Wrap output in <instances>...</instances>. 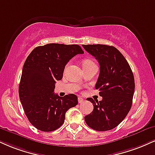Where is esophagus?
Here are the masks:
<instances>
[{
  "label": "esophagus",
  "instance_id": "esophagus-1",
  "mask_svg": "<svg viewBox=\"0 0 155 155\" xmlns=\"http://www.w3.org/2000/svg\"><path fill=\"white\" fill-rule=\"evenodd\" d=\"M78 102H79V103H83V102H84V99L81 97H78Z\"/></svg>",
  "mask_w": 155,
  "mask_h": 155
}]
</instances>
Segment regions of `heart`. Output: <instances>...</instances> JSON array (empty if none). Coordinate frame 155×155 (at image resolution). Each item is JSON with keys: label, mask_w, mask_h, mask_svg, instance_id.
I'll return each mask as SVG.
<instances>
[{"label": "heart", "mask_w": 155, "mask_h": 155, "mask_svg": "<svg viewBox=\"0 0 155 155\" xmlns=\"http://www.w3.org/2000/svg\"><path fill=\"white\" fill-rule=\"evenodd\" d=\"M94 63L90 59H84L82 62L83 68H84V67L89 66H92V65H94Z\"/></svg>", "instance_id": "obj_1"}]
</instances>
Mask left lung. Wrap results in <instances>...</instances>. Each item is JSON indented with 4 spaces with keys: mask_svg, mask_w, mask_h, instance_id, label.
Segmentation results:
<instances>
[{
    "mask_svg": "<svg viewBox=\"0 0 155 155\" xmlns=\"http://www.w3.org/2000/svg\"><path fill=\"white\" fill-rule=\"evenodd\" d=\"M89 54L95 57L100 66L95 85L101 101L87 98L94 105L90 114L86 115V124L92 129L105 131L118 126L130 111L135 82L131 67L124 55L113 46L83 45Z\"/></svg>",
    "mask_w": 155,
    "mask_h": 155,
    "instance_id": "left-lung-1",
    "label": "left lung"
}]
</instances>
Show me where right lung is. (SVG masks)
I'll list each match as a JSON object with an SVG mask.
<instances>
[{
    "label": "right lung",
    "instance_id": "1",
    "mask_svg": "<svg viewBox=\"0 0 155 155\" xmlns=\"http://www.w3.org/2000/svg\"><path fill=\"white\" fill-rule=\"evenodd\" d=\"M84 51L78 45L50 43L35 48L24 63L18 88L20 101L28 120L42 131L61 127L66 113L78 104V97L54 93L67 63Z\"/></svg>",
    "mask_w": 155,
    "mask_h": 155
}]
</instances>
